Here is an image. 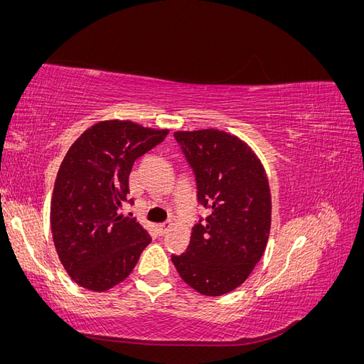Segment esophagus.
Segmentation results:
<instances>
[{"mask_svg":"<svg viewBox=\"0 0 364 364\" xmlns=\"http://www.w3.org/2000/svg\"><path fill=\"white\" fill-rule=\"evenodd\" d=\"M170 228H171V225H170V223H162V225H159V226H158L159 234H165Z\"/></svg>","mask_w":364,"mask_h":364,"instance_id":"34e87169","label":"esophagus"}]
</instances>
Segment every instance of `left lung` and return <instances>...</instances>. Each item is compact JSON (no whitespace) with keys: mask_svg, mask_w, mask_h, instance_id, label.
Here are the masks:
<instances>
[{"mask_svg":"<svg viewBox=\"0 0 364 364\" xmlns=\"http://www.w3.org/2000/svg\"><path fill=\"white\" fill-rule=\"evenodd\" d=\"M194 168L197 199L211 214L191 232L182 255H171L181 278L205 296L243 284L267 246L272 194L267 173L243 139L218 129L178 130Z\"/></svg>","mask_w":364,"mask_h":364,"instance_id":"left-lung-1","label":"left lung"}]
</instances>
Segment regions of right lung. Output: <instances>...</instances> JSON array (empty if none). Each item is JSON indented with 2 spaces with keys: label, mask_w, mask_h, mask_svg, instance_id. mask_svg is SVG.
<instances>
[{
  "label": "right lung",
  "mask_w": 364,
  "mask_h": 364,
  "mask_svg": "<svg viewBox=\"0 0 364 364\" xmlns=\"http://www.w3.org/2000/svg\"><path fill=\"white\" fill-rule=\"evenodd\" d=\"M168 129L130 119L98 121L77 138L54 182L50 222L65 270L80 287L107 291L135 269L150 235L118 214L135 161L156 147Z\"/></svg>",
  "instance_id": "right-lung-1"
}]
</instances>
